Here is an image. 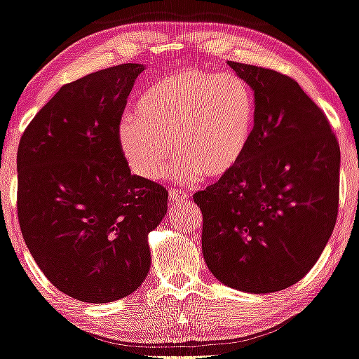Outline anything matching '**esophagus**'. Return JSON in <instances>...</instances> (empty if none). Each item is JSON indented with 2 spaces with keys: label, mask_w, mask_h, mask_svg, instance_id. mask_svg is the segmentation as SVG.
Wrapping results in <instances>:
<instances>
[{
  "label": "esophagus",
  "mask_w": 359,
  "mask_h": 359,
  "mask_svg": "<svg viewBox=\"0 0 359 359\" xmlns=\"http://www.w3.org/2000/svg\"><path fill=\"white\" fill-rule=\"evenodd\" d=\"M169 198L172 201H185L187 198H189V195L185 194L184 190H179V189H170L169 191Z\"/></svg>",
  "instance_id": "esophagus-1"
}]
</instances>
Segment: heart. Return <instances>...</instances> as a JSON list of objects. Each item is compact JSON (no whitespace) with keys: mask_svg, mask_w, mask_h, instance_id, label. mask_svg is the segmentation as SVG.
Returning <instances> with one entry per match:
<instances>
[{"mask_svg":"<svg viewBox=\"0 0 359 359\" xmlns=\"http://www.w3.org/2000/svg\"><path fill=\"white\" fill-rule=\"evenodd\" d=\"M255 98L235 74L187 71L147 88L117 128L130 170L158 180L175 151L180 180L221 179L243 158L255 128ZM175 145H172V142Z\"/></svg>","mask_w":359,"mask_h":359,"instance_id":"heart-1","label":"heart"}]
</instances>
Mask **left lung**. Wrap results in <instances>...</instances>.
I'll return each mask as SVG.
<instances>
[{
	"label": "left lung",
	"instance_id": "1",
	"mask_svg": "<svg viewBox=\"0 0 359 359\" xmlns=\"http://www.w3.org/2000/svg\"><path fill=\"white\" fill-rule=\"evenodd\" d=\"M255 93V128L232 172L194 200L212 276L248 293L297 283L316 264L339 212L340 148L323 109L283 74L229 61Z\"/></svg>",
	"mask_w": 359,
	"mask_h": 359
}]
</instances>
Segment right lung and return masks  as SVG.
Masks as SVG:
<instances>
[{
	"label": "right lung",
	"mask_w": 359,
	"mask_h": 359,
	"mask_svg": "<svg viewBox=\"0 0 359 359\" xmlns=\"http://www.w3.org/2000/svg\"><path fill=\"white\" fill-rule=\"evenodd\" d=\"M143 64L66 83L27 126L18 149V217L35 263L85 303L135 292L149 271L148 233L168 211L163 185L130 174L117 143Z\"/></svg>",
	"instance_id": "right-lung-1"
}]
</instances>
